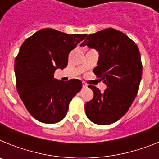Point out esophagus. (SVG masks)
<instances>
[{"mask_svg":"<svg viewBox=\"0 0 159 159\" xmlns=\"http://www.w3.org/2000/svg\"><path fill=\"white\" fill-rule=\"evenodd\" d=\"M82 86H83V88H87V87H88V84H87L85 82H82Z\"/></svg>","mask_w":159,"mask_h":159,"instance_id":"esophagus-1","label":"esophagus"}]
</instances>
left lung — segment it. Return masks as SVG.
Listing matches in <instances>:
<instances>
[{
  "instance_id": "1",
  "label": "left lung",
  "mask_w": 159,
  "mask_h": 159,
  "mask_svg": "<svg viewBox=\"0 0 159 159\" xmlns=\"http://www.w3.org/2000/svg\"><path fill=\"white\" fill-rule=\"evenodd\" d=\"M99 52L95 75L107 85L103 92L93 85L94 97L85 104L87 117L99 125L111 124L127 113L138 93L143 65L135 43L116 29L108 28L88 35L81 47Z\"/></svg>"
}]
</instances>
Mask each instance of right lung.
I'll return each instance as SVG.
<instances>
[{
    "instance_id": "obj_1",
    "label": "right lung",
    "mask_w": 159,
    "mask_h": 159,
    "mask_svg": "<svg viewBox=\"0 0 159 159\" xmlns=\"http://www.w3.org/2000/svg\"><path fill=\"white\" fill-rule=\"evenodd\" d=\"M86 36L43 29L22 43L14 66L16 89L25 107L38 121H61L72 98L82 88L80 80H57L54 73L67 67L70 52Z\"/></svg>"
}]
</instances>
